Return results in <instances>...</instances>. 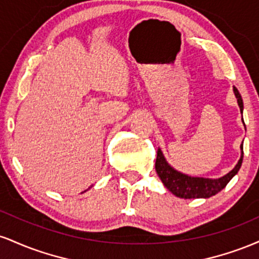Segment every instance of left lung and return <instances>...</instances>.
<instances>
[{"label":"left lung","mask_w":259,"mask_h":259,"mask_svg":"<svg viewBox=\"0 0 259 259\" xmlns=\"http://www.w3.org/2000/svg\"><path fill=\"white\" fill-rule=\"evenodd\" d=\"M235 97L237 100V105L240 107V112H243V101L241 95L236 88H233ZM243 123V118H242ZM245 125V123H243ZM246 129V126H245ZM241 157H240L239 162L235 167L225 174L224 177L217 178V179H210V178H201V177H191L181 173L177 169L171 167L165 159L164 154L162 150L158 148L157 151V159H156V171L158 174L159 179L162 180L163 185H164L171 194L180 198H209L212 196L218 194L222 191L228 183L230 181L237 171L240 170L243 159V142L241 144Z\"/></svg>","instance_id":"left-lung-1"}]
</instances>
